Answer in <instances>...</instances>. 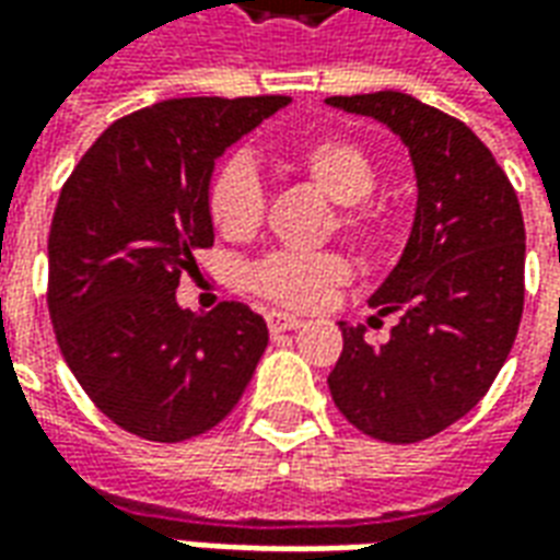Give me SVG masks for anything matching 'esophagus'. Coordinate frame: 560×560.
I'll list each match as a JSON object with an SVG mask.
<instances>
[{"mask_svg": "<svg viewBox=\"0 0 560 560\" xmlns=\"http://www.w3.org/2000/svg\"><path fill=\"white\" fill-rule=\"evenodd\" d=\"M267 327L272 336H279V332H288V329H300L303 327V320L293 315H284V312H269Z\"/></svg>", "mask_w": 560, "mask_h": 560, "instance_id": "obj_1", "label": "esophagus"}]
</instances>
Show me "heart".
<instances>
[{
    "label": "heart",
    "instance_id": "b5f03b06",
    "mask_svg": "<svg viewBox=\"0 0 560 560\" xmlns=\"http://www.w3.org/2000/svg\"><path fill=\"white\" fill-rule=\"evenodd\" d=\"M291 167L305 183L332 200L327 231H336L360 255H381L393 243L389 209L369 197L377 185L372 155L357 140L317 138L291 155ZM207 215L224 240H248L264 221V185L248 155H231L212 173L207 188ZM351 279L339 252H269L245 269V288L260 300L293 312L324 305Z\"/></svg>",
    "mask_w": 560,
    "mask_h": 560
}]
</instances>
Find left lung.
Segmentation results:
<instances>
[{"label": "left lung", "instance_id": "left-lung-1", "mask_svg": "<svg viewBox=\"0 0 560 560\" xmlns=\"http://www.w3.org/2000/svg\"><path fill=\"white\" fill-rule=\"evenodd\" d=\"M327 104L375 116L411 149L417 219L405 255L369 305L399 324L387 345L345 327L327 384L360 432L417 444L462 420L489 393L513 348L525 305V221L513 185L462 119L405 92L332 95Z\"/></svg>", "mask_w": 560, "mask_h": 560}]
</instances>
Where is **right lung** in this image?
I'll return each instance as SVG.
<instances>
[{
	"label": "right lung",
	"instance_id": "1",
	"mask_svg": "<svg viewBox=\"0 0 560 560\" xmlns=\"http://www.w3.org/2000/svg\"><path fill=\"white\" fill-rule=\"evenodd\" d=\"M291 102L171 98L116 119L62 185L47 236V308L59 351L119 429L179 444L243 399L267 324L243 303L176 305L212 248L207 188L224 149Z\"/></svg>",
	"mask_w": 560,
	"mask_h": 560
}]
</instances>
